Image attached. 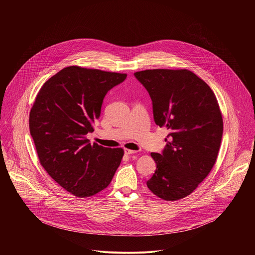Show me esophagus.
<instances>
[{"mask_svg": "<svg viewBox=\"0 0 255 255\" xmlns=\"http://www.w3.org/2000/svg\"><path fill=\"white\" fill-rule=\"evenodd\" d=\"M125 153H126L127 155H129V154H134V153H136V151H135V150L128 149V148H125Z\"/></svg>", "mask_w": 255, "mask_h": 255, "instance_id": "esophagus-1", "label": "esophagus"}]
</instances>
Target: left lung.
Here are the masks:
<instances>
[{
  "label": "left lung",
  "instance_id": "8db88e82",
  "mask_svg": "<svg viewBox=\"0 0 255 255\" xmlns=\"http://www.w3.org/2000/svg\"><path fill=\"white\" fill-rule=\"evenodd\" d=\"M134 75L151 97L156 125L170 130L163 153H151L157 169L147 186L163 200L182 199L216 163L223 134L217 98L204 80L185 69L145 70Z\"/></svg>",
  "mask_w": 255,
  "mask_h": 255
}]
</instances>
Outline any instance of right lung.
<instances>
[{"label":"right lung","mask_w":255,"mask_h":255,"mask_svg":"<svg viewBox=\"0 0 255 255\" xmlns=\"http://www.w3.org/2000/svg\"><path fill=\"white\" fill-rule=\"evenodd\" d=\"M127 73L72 66L40 88L29 114L30 134L41 166L74 196L97 194L112 181L124 156L123 148L90 144L103 99Z\"/></svg>","instance_id":"obj_1"}]
</instances>
